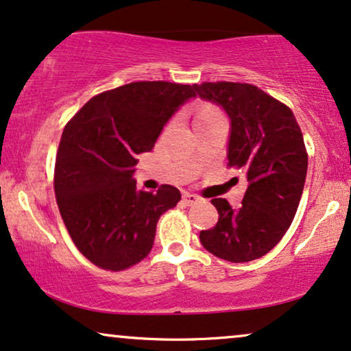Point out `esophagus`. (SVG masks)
Listing matches in <instances>:
<instances>
[{"mask_svg": "<svg viewBox=\"0 0 351 351\" xmlns=\"http://www.w3.org/2000/svg\"><path fill=\"white\" fill-rule=\"evenodd\" d=\"M183 201L188 204V206H193V204L201 201V197H199L197 194H193V193H183Z\"/></svg>", "mask_w": 351, "mask_h": 351, "instance_id": "esophagus-1", "label": "esophagus"}]
</instances>
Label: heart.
<instances>
[{
    "mask_svg": "<svg viewBox=\"0 0 351 351\" xmlns=\"http://www.w3.org/2000/svg\"><path fill=\"white\" fill-rule=\"evenodd\" d=\"M219 112L214 108V106H208V105H204L201 108L197 110L196 114H194V123L197 121H204V119H208V118H214V117H219Z\"/></svg>",
    "mask_w": 351,
    "mask_h": 351,
    "instance_id": "obj_1",
    "label": "heart"
}]
</instances>
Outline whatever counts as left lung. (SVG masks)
<instances>
[{
    "label": "left lung",
    "instance_id": "obj_1",
    "mask_svg": "<svg viewBox=\"0 0 351 351\" xmlns=\"http://www.w3.org/2000/svg\"><path fill=\"white\" fill-rule=\"evenodd\" d=\"M194 90L228 113V167L247 180L239 208L212 199L219 220L199 239L220 259L250 263L267 254L295 219L308 171L303 134L293 112L252 84L202 82Z\"/></svg>",
    "mask_w": 351,
    "mask_h": 351
}]
</instances>
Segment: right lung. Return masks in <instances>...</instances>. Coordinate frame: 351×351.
I'll return each instance as SVG.
<instances>
[{"mask_svg":"<svg viewBox=\"0 0 351 351\" xmlns=\"http://www.w3.org/2000/svg\"><path fill=\"white\" fill-rule=\"evenodd\" d=\"M196 95L189 84L141 81L92 97L69 119L55 163L56 202L81 254L104 270L136 265L157 221L180 202L175 186L136 189V155L150 152L165 123Z\"/></svg>","mask_w":351,"mask_h":351,"instance_id":"1","label":"right lung"}]
</instances>
